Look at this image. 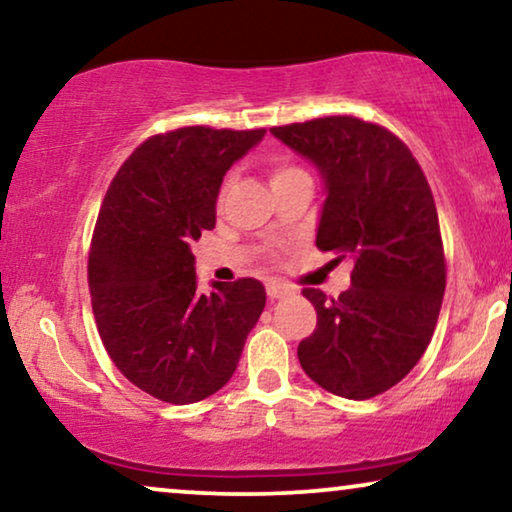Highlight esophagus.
I'll use <instances>...</instances> for the list:
<instances>
[{
    "label": "esophagus",
    "mask_w": 512,
    "mask_h": 512,
    "mask_svg": "<svg viewBox=\"0 0 512 512\" xmlns=\"http://www.w3.org/2000/svg\"><path fill=\"white\" fill-rule=\"evenodd\" d=\"M265 291H268V298L270 300L284 298V296H289V293H291L289 286L282 284V282H268V284H265Z\"/></svg>",
    "instance_id": "obj_1"
}]
</instances>
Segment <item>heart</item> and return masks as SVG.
<instances>
[{"label":"heart","instance_id":"obj_1","mask_svg":"<svg viewBox=\"0 0 512 512\" xmlns=\"http://www.w3.org/2000/svg\"><path fill=\"white\" fill-rule=\"evenodd\" d=\"M268 170H270V184L275 186V184H279V181H286V179H293V177H305V170H300L298 165H293L291 160H286V158H282V156H275V158H270L268 160ZM226 191H228V184L221 188V200H223V195H226Z\"/></svg>","mask_w":512,"mask_h":512}]
</instances>
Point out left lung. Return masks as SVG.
Segmentation results:
<instances>
[{
    "label": "left lung",
    "mask_w": 512,
    "mask_h": 512,
    "mask_svg": "<svg viewBox=\"0 0 512 512\" xmlns=\"http://www.w3.org/2000/svg\"><path fill=\"white\" fill-rule=\"evenodd\" d=\"M270 132L324 179L317 247L354 261L352 286L338 298L303 291L317 328L298 345V361L319 387L366 401L415 368L443 305L445 256L429 181L401 139L354 116Z\"/></svg>",
    "instance_id": "8db88e82"
}]
</instances>
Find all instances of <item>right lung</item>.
Instances as JSON below:
<instances>
[{
	"label": "right lung",
	"mask_w": 512,
	"mask_h": 512,
	"mask_svg": "<svg viewBox=\"0 0 512 512\" xmlns=\"http://www.w3.org/2000/svg\"><path fill=\"white\" fill-rule=\"evenodd\" d=\"M263 137L202 125L156 135L104 195L88 261L97 331L116 368L165 403L216 394L265 307L251 277L200 293L191 251L214 228L226 172Z\"/></svg>",
	"instance_id": "obj_1"
}]
</instances>
